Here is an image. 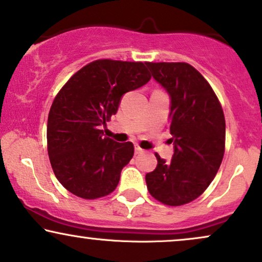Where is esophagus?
Here are the masks:
<instances>
[{"mask_svg": "<svg viewBox=\"0 0 262 262\" xmlns=\"http://www.w3.org/2000/svg\"><path fill=\"white\" fill-rule=\"evenodd\" d=\"M134 151H135V155H140V154H143V152H144V150L141 149L140 146H138V145H135Z\"/></svg>", "mask_w": 262, "mask_h": 262, "instance_id": "34e87169", "label": "esophagus"}]
</instances>
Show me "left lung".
<instances>
[{
    "instance_id": "1",
    "label": "left lung",
    "mask_w": 262,
    "mask_h": 262,
    "mask_svg": "<svg viewBox=\"0 0 262 262\" xmlns=\"http://www.w3.org/2000/svg\"><path fill=\"white\" fill-rule=\"evenodd\" d=\"M169 100L171 162L156 154L157 166L145 176L147 190L162 204L179 206L200 196L213 181L225 154L222 107L206 79L188 63H146Z\"/></svg>"
}]
</instances>
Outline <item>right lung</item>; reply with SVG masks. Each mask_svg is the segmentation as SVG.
Returning <instances> with one entry per match:
<instances>
[{
  "label": "right lung",
  "mask_w": 262,
  "mask_h": 262,
  "mask_svg": "<svg viewBox=\"0 0 262 262\" xmlns=\"http://www.w3.org/2000/svg\"><path fill=\"white\" fill-rule=\"evenodd\" d=\"M146 63L99 59L78 71L53 100L47 121V151L58 182L83 199L117 187L134 155L130 141L103 137L101 127L117 113L123 95L151 79Z\"/></svg>",
  "instance_id": "obj_1"
}]
</instances>
